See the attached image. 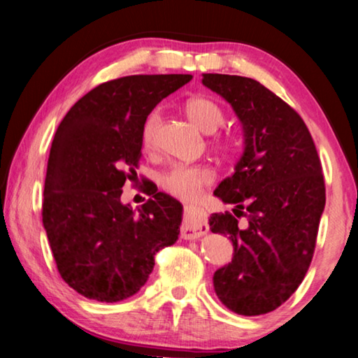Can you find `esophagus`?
Masks as SVG:
<instances>
[{
    "label": "esophagus",
    "instance_id": "1",
    "mask_svg": "<svg viewBox=\"0 0 358 358\" xmlns=\"http://www.w3.org/2000/svg\"><path fill=\"white\" fill-rule=\"evenodd\" d=\"M208 224L203 208L196 206H185L183 208V226H181V236L183 239H197L207 234Z\"/></svg>",
    "mask_w": 358,
    "mask_h": 358
}]
</instances>
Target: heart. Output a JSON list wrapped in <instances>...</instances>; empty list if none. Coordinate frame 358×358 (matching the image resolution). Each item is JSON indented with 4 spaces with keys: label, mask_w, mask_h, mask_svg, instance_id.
<instances>
[{
    "label": "heart",
    "mask_w": 358,
    "mask_h": 358,
    "mask_svg": "<svg viewBox=\"0 0 358 358\" xmlns=\"http://www.w3.org/2000/svg\"><path fill=\"white\" fill-rule=\"evenodd\" d=\"M186 113L191 121L199 126L203 132H213L224 121V113L217 101L206 97H194L186 101ZM161 124V113L157 110L151 111L146 116L143 126H141V145L145 150H155L157 140V127ZM218 143L223 148H231L232 141L229 138L220 140ZM215 180L212 169L206 166H186L178 164L169 169L161 177V186L169 194L178 199L192 201L201 194L202 189Z\"/></svg>",
    "instance_id": "heart-1"
}]
</instances>
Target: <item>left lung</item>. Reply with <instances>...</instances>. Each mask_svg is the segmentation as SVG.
I'll return each mask as SVG.
<instances>
[{
    "label": "left lung",
    "mask_w": 358,
    "mask_h": 358,
    "mask_svg": "<svg viewBox=\"0 0 358 358\" xmlns=\"http://www.w3.org/2000/svg\"><path fill=\"white\" fill-rule=\"evenodd\" d=\"M202 84L228 101L243 129L234 173L213 192L234 203V215L208 220L234 247L213 274L215 293L236 314H268L296 292L314 257L325 208L322 164L301 116L263 84L218 73L202 75Z\"/></svg>",
    "instance_id": "8db88e82"
}]
</instances>
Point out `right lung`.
Segmentation results:
<instances>
[{"label": "right lung", "instance_id": "right-lung-1", "mask_svg": "<svg viewBox=\"0 0 358 358\" xmlns=\"http://www.w3.org/2000/svg\"><path fill=\"white\" fill-rule=\"evenodd\" d=\"M191 75H134L100 84L57 127L44 181L43 224L57 269L73 290L101 303L137 293L155 255L178 239L181 203L151 191L135 213L121 202L137 177L141 126Z\"/></svg>", "mask_w": 358, "mask_h": 358}]
</instances>
